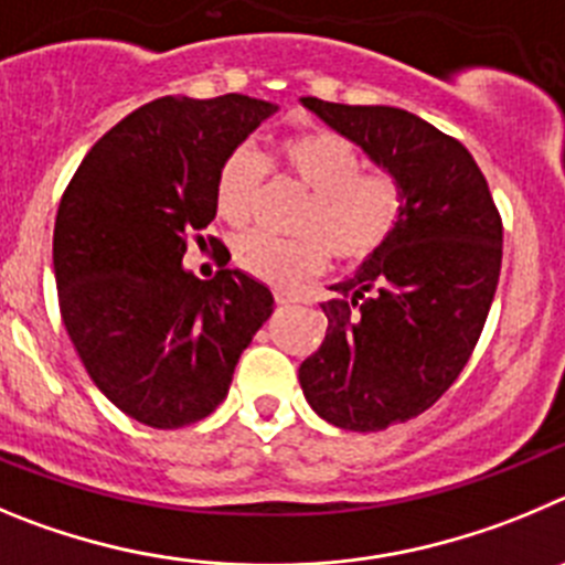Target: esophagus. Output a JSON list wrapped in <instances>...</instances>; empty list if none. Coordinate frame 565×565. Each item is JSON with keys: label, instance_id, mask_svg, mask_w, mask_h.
<instances>
[{"label": "esophagus", "instance_id": "34e87169", "mask_svg": "<svg viewBox=\"0 0 565 565\" xmlns=\"http://www.w3.org/2000/svg\"><path fill=\"white\" fill-rule=\"evenodd\" d=\"M276 301L278 303H301L303 298L298 292H289V289H276Z\"/></svg>", "mask_w": 565, "mask_h": 565}]
</instances>
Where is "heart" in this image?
Returning a JSON list of instances; mask_svg holds the SVG:
<instances>
[{
	"label": "heart",
	"instance_id": "obj_1",
	"mask_svg": "<svg viewBox=\"0 0 565 565\" xmlns=\"http://www.w3.org/2000/svg\"><path fill=\"white\" fill-rule=\"evenodd\" d=\"M267 166L309 188L307 202L295 216L301 236L278 238L247 233L236 242V264L253 278L292 287L327 264L329 250L338 262L360 264L377 256L396 233L405 213V188L391 171H363L365 160L352 140L329 129H309L278 140ZM267 166L247 146L222 160L213 182L216 213L242 227L256 213Z\"/></svg>",
	"mask_w": 565,
	"mask_h": 565
}]
</instances>
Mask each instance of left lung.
I'll return each mask as SVG.
<instances>
[{"label": "left lung", "mask_w": 565, "mask_h": 565, "mask_svg": "<svg viewBox=\"0 0 565 565\" xmlns=\"http://www.w3.org/2000/svg\"><path fill=\"white\" fill-rule=\"evenodd\" d=\"M405 188L403 222L338 298L327 338L298 369L303 396L345 430H385L428 411L479 343L501 276V213L470 151L394 106L303 98Z\"/></svg>", "instance_id": "8db88e82"}]
</instances>
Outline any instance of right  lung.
<instances>
[{
  "mask_svg": "<svg viewBox=\"0 0 565 565\" xmlns=\"http://www.w3.org/2000/svg\"><path fill=\"white\" fill-rule=\"evenodd\" d=\"M273 111L236 93L151 100L86 151L61 196L53 270L64 327L106 399L149 428L213 414L273 312L270 289L225 270L227 247L211 281L182 270L188 242L205 245L216 216L222 160Z\"/></svg>",
  "mask_w": 565,
  "mask_h": 565,
  "instance_id": "1",
  "label": "right lung"
}]
</instances>
